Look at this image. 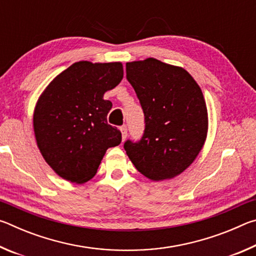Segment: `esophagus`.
Masks as SVG:
<instances>
[{
	"instance_id": "obj_1",
	"label": "esophagus",
	"mask_w": 256,
	"mask_h": 256,
	"mask_svg": "<svg viewBox=\"0 0 256 256\" xmlns=\"http://www.w3.org/2000/svg\"><path fill=\"white\" fill-rule=\"evenodd\" d=\"M120 132H122L123 140H125V138H126V136H128V126H126V125H122V126H120Z\"/></svg>"
}]
</instances>
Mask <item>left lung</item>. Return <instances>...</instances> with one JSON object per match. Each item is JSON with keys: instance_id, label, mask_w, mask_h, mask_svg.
<instances>
[{"instance_id": "8db88e82", "label": "left lung", "mask_w": 256, "mask_h": 256, "mask_svg": "<svg viewBox=\"0 0 256 256\" xmlns=\"http://www.w3.org/2000/svg\"><path fill=\"white\" fill-rule=\"evenodd\" d=\"M126 79L144 114V132L124 149L136 170L152 180L172 178L204 144L208 112L200 86L184 68L156 58L126 63Z\"/></svg>"}]
</instances>
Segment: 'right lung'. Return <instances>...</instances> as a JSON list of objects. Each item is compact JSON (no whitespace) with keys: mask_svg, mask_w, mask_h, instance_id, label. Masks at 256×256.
<instances>
[{"mask_svg":"<svg viewBox=\"0 0 256 256\" xmlns=\"http://www.w3.org/2000/svg\"><path fill=\"white\" fill-rule=\"evenodd\" d=\"M122 79V63L81 60L42 92L34 108V136L46 162L62 178L78 184L92 178L106 150L120 144L122 133L107 123L112 102L104 94Z\"/></svg>","mask_w":256,"mask_h":256,"instance_id":"obj_1","label":"right lung"}]
</instances>
